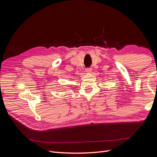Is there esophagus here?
<instances>
[{"label": "esophagus", "instance_id": "esophagus-1", "mask_svg": "<svg viewBox=\"0 0 157 157\" xmlns=\"http://www.w3.org/2000/svg\"><path fill=\"white\" fill-rule=\"evenodd\" d=\"M91 71H92V69H90V68H87V69H86V72L88 73H91Z\"/></svg>", "mask_w": 157, "mask_h": 157}]
</instances>
